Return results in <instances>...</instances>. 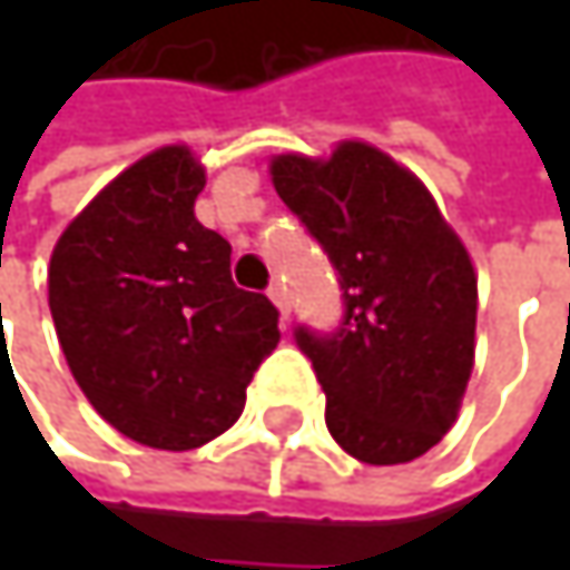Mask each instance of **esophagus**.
Instances as JSON below:
<instances>
[{
	"label": "esophagus",
	"mask_w": 570,
	"mask_h": 570,
	"mask_svg": "<svg viewBox=\"0 0 570 570\" xmlns=\"http://www.w3.org/2000/svg\"><path fill=\"white\" fill-rule=\"evenodd\" d=\"M267 296L277 303V309H281V316L286 320V313H289V299H286V286L281 281H274V284L267 286Z\"/></svg>",
	"instance_id": "1"
}]
</instances>
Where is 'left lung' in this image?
<instances>
[{
  "mask_svg": "<svg viewBox=\"0 0 570 570\" xmlns=\"http://www.w3.org/2000/svg\"><path fill=\"white\" fill-rule=\"evenodd\" d=\"M274 187L330 257L343 320L293 340L326 393V429L360 462L425 455L455 422L475 360V271L429 190L383 151L284 155Z\"/></svg>",
  "mask_w": 570,
  "mask_h": 570,
  "instance_id": "left-lung-1",
  "label": "left lung"
}]
</instances>
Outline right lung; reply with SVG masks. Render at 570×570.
Here are the masks:
<instances>
[{
	"mask_svg": "<svg viewBox=\"0 0 570 570\" xmlns=\"http://www.w3.org/2000/svg\"><path fill=\"white\" fill-rule=\"evenodd\" d=\"M204 171L161 148L118 174L58 237L49 306L68 370L121 435L197 449L244 412L277 350V306L230 281V244L194 217Z\"/></svg>",
	"mask_w": 570,
	"mask_h": 570,
	"instance_id": "add662e5",
	"label": "right lung"
}]
</instances>
